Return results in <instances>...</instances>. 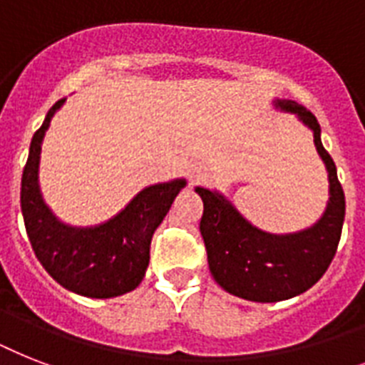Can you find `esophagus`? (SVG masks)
I'll return each mask as SVG.
<instances>
[{"label": "esophagus", "mask_w": 365, "mask_h": 365, "mask_svg": "<svg viewBox=\"0 0 365 365\" xmlns=\"http://www.w3.org/2000/svg\"><path fill=\"white\" fill-rule=\"evenodd\" d=\"M205 178H206V166H202L200 163H193V165L187 168V180L191 185L200 183Z\"/></svg>", "instance_id": "1"}]
</instances>
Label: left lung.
I'll return each mask as SVG.
<instances>
[{"label": "left lung", "mask_w": 365, "mask_h": 365, "mask_svg": "<svg viewBox=\"0 0 365 365\" xmlns=\"http://www.w3.org/2000/svg\"><path fill=\"white\" fill-rule=\"evenodd\" d=\"M274 106L295 113L312 130L329 180V200L322 217L297 233L271 235L246 222L222 193L195 189L205 205L200 235L212 277L229 294L257 303L289 299L312 288L334 259L345 222V193L334 159L320 140L317 117L294 100H274Z\"/></svg>", "instance_id": "1"}]
</instances>
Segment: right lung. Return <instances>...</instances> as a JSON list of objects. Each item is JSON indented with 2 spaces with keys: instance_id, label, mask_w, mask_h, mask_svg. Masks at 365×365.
Listing matches in <instances>:
<instances>
[{
  "instance_id": "obj_1",
  "label": "right lung",
  "mask_w": 365,
  "mask_h": 365,
  "mask_svg": "<svg viewBox=\"0 0 365 365\" xmlns=\"http://www.w3.org/2000/svg\"><path fill=\"white\" fill-rule=\"evenodd\" d=\"M66 98L48 110L34 134L22 172L20 206L28 239L45 271L73 294L108 299L132 292L149 265L155 229L170 210L185 180L155 183L142 189L117 216L94 227L66 225L48 210L39 189L41 143L51 119Z\"/></svg>"
}]
</instances>
